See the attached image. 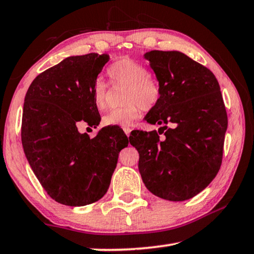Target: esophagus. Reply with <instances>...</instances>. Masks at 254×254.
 <instances>
[{"label":"esophagus","instance_id":"1","mask_svg":"<svg viewBox=\"0 0 254 254\" xmlns=\"http://www.w3.org/2000/svg\"><path fill=\"white\" fill-rule=\"evenodd\" d=\"M123 130H124V133H126V134H127V136L130 135V133H131V128H130V127H124Z\"/></svg>","mask_w":254,"mask_h":254}]
</instances>
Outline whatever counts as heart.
I'll return each instance as SVG.
<instances>
[{"mask_svg":"<svg viewBox=\"0 0 254 254\" xmlns=\"http://www.w3.org/2000/svg\"><path fill=\"white\" fill-rule=\"evenodd\" d=\"M109 75L114 83L127 87L123 100L127 104L105 114L103 118L104 126L128 127L139 118L141 110L152 109L160 98V87L157 81L150 78L149 70L135 60H117L109 68ZM106 93L105 81L102 78L96 79L93 85V101L100 110L106 107Z\"/></svg>","mask_w":254,"mask_h":254,"instance_id":"b5f03b06","label":"heart"}]
</instances>
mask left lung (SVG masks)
<instances>
[{
  "instance_id": "1",
  "label": "left lung",
  "mask_w": 254,
  "mask_h": 254,
  "mask_svg": "<svg viewBox=\"0 0 254 254\" xmlns=\"http://www.w3.org/2000/svg\"><path fill=\"white\" fill-rule=\"evenodd\" d=\"M160 98L144 120L156 131H135L130 143L139 152V171L153 195L183 201L199 194L220 170L227 115L216 77L180 51H148ZM167 125H170L168 128Z\"/></svg>"
}]
</instances>
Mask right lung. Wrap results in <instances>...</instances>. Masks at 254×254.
I'll return each instance as SVG.
<instances>
[{"label": "right lung", "mask_w": 254, "mask_h": 254, "mask_svg": "<svg viewBox=\"0 0 254 254\" xmlns=\"http://www.w3.org/2000/svg\"><path fill=\"white\" fill-rule=\"evenodd\" d=\"M110 60L95 53L70 56L41 72L24 97L23 151L51 198L67 206L95 203L106 194L119 153L128 139L119 127H103L95 137L80 133L84 122H101L93 85Z\"/></svg>", "instance_id": "add662e5"}]
</instances>
